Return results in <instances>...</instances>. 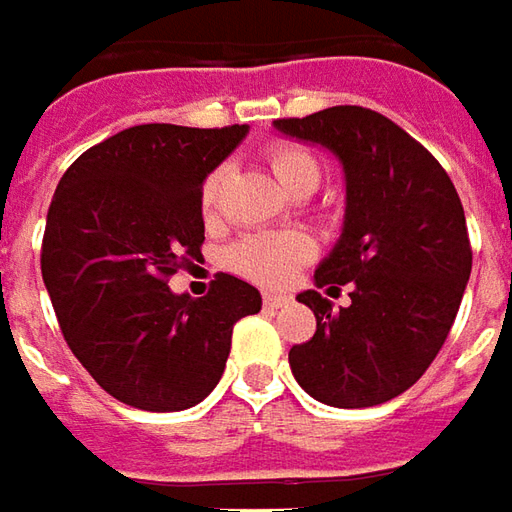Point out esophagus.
<instances>
[{
	"mask_svg": "<svg viewBox=\"0 0 512 512\" xmlns=\"http://www.w3.org/2000/svg\"><path fill=\"white\" fill-rule=\"evenodd\" d=\"M262 304L267 310H279V307H287L290 304V296H281V293H264Z\"/></svg>",
	"mask_w": 512,
	"mask_h": 512,
	"instance_id": "esophagus-1",
	"label": "esophagus"
}]
</instances>
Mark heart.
I'll list each match as a JSON object with an SVG mask.
<instances>
[{"mask_svg":"<svg viewBox=\"0 0 512 512\" xmlns=\"http://www.w3.org/2000/svg\"><path fill=\"white\" fill-rule=\"evenodd\" d=\"M264 157L279 177V183L287 191H304L321 183V166L315 154L290 140H273L264 146ZM228 168H214L200 185V211L205 219H214L219 208V194L225 183ZM312 239L298 231H259L242 236L233 242L225 253V264L236 276L262 284V287H279L296 276V270L304 262H310Z\"/></svg>","mask_w":512,"mask_h":512,"instance_id":"obj_1","label":"heart"}]
</instances>
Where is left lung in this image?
Instances as JSON below:
<instances>
[{"label": "left lung", "mask_w": 512, "mask_h": 512, "mask_svg": "<svg viewBox=\"0 0 512 512\" xmlns=\"http://www.w3.org/2000/svg\"><path fill=\"white\" fill-rule=\"evenodd\" d=\"M276 129L327 146L346 174L344 233L315 284H352V304L298 296L315 335L290 349L293 375L327 406H380L423 377L454 327L473 264L459 194L437 157L375 109L329 106Z\"/></svg>", "instance_id": "1"}]
</instances>
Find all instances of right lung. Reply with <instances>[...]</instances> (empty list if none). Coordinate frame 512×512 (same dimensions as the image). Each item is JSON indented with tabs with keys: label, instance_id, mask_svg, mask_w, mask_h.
<instances>
[{
	"label": "right lung",
	"instance_id": "add662e5",
	"mask_svg": "<svg viewBox=\"0 0 512 512\" xmlns=\"http://www.w3.org/2000/svg\"><path fill=\"white\" fill-rule=\"evenodd\" d=\"M245 135L239 123L132 126L81 154L53 194L41 279L72 355L126 406H197L225 372L233 324L262 310L228 273L202 298L168 290L202 256V180Z\"/></svg>",
	"mask_w": 512,
	"mask_h": 512
}]
</instances>
